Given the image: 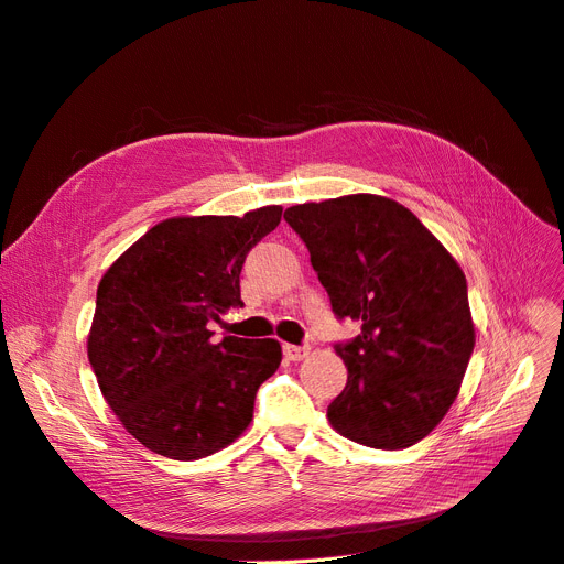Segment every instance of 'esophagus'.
<instances>
[{
  "label": "esophagus",
  "mask_w": 564,
  "mask_h": 564,
  "mask_svg": "<svg viewBox=\"0 0 564 564\" xmlns=\"http://www.w3.org/2000/svg\"><path fill=\"white\" fill-rule=\"evenodd\" d=\"M308 355H311L308 346H292V344L284 346V357H286V360H292V362H301Z\"/></svg>",
  "instance_id": "1"
}]
</instances>
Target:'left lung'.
I'll list each match as a JSON object with an SVG mask.
<instances>
[{
	"label": "left lung",
	"instance_id": "obj_1",
	"mask_svg": "<svg viewBox=\"0 0 564 564\" xmlns=\"http://www.w3.org/2000/svg\"><path fill=\"white\" fill-rule=\"evenodd\" d=\"M286 224L311 251L338 319L362 334L336 352L348 383L327 419L373 449L416 445L454 404L475 346L464 270L395 199L346 195L296 204Z\"/></svg>",
	"mask_w": 564,
	"mask_h": 564
}]
</instances>
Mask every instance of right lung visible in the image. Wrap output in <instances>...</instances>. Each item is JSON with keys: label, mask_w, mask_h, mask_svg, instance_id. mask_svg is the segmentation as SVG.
Wrapping results in <instances>:
<instances>
[{"label": "right lung", "mask_w": 564, "mask_h": 564, "mask_svg": "<svg viewBox=\"0 0 564 564\" xmlns=\"http://www.w3.org/2000/svg\"><path fill=\"white\" fill-rule=\"evenodd\" d=\"M282 207L245 216H176L152 226L106 270L87 338L106 402L143 447L195 460L228 447L253 419L259 386L278 371L275 338L226 336L209 322L242 305L251 247Z\"/></svg>", "instance_id": "obj_1"}]
</instances>
